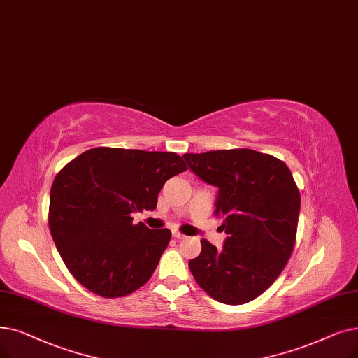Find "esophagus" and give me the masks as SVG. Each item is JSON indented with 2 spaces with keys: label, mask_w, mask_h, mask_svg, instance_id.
Wrapping results in <instances>:
<instances>
[{
  "label": "esophagus",
  "mask_w": 358,
  "mask_h": 358,
  "mask_svg": "<svg viewBox=\"0 0 358 358\" xmlns=\"http://www.w3.org/2000/svg\"><path fill=\"white\" fill-rule=\"evenodd\" d=\"M173 237L177 238V240H184L185 238V236L181 234V232H178V231H173Z\"/></svg>",
  "instance_id": "obj_1"
}]
</instances>
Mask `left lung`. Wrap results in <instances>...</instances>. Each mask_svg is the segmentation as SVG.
I'll use <instances>...</instances> for the list:
<instances>
[{"instance_id": "left-lung-1", "label": "left lung", "mask_w": 358, "mask_h": 358, "mask_svg": "<svg viewBox=\"0 0 358 358\" xmlns=\"http://www.w3.org/2000/svg\"><path fill=\"white\" fill-rule=\"evenodd\" d=\"M182 158L201 181L217 187L215 216L227 234L221 250L200 241V255L189 262L196 282L224 304L252 301L275 282L295 244L300 193L291 171L252 149Z\"/></svg>"}]
</instances>
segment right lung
I'll return each instance as SVG.
<instances>
[{"label":"right lung","instance_id":"right-lung-1","mask_svg":"<svg viewBox=\"0 0 358 358\" xmlns=\"http://www.w3.org/2000/svg\"><path fill=\"white\" fill-rule=\"evenodd\" d=\"M185 169L174 152L95 148L59 171L50 196V231L85 288L115 299L149 281L171 231L133 225L131 213L157 208L166 180Z\"/></svg>","mask_w":358,"mask_h":358}]
</instances>
